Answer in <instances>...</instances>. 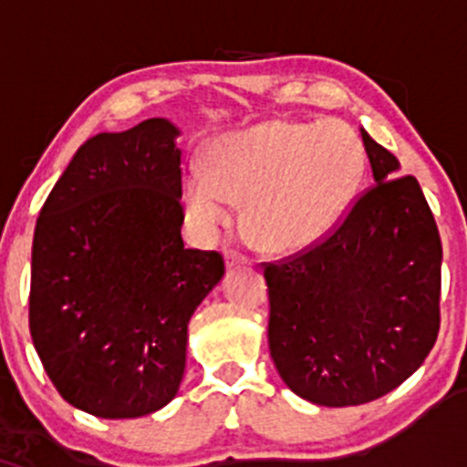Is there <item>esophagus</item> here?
<instances>
[{
  "label": "esophagus",
  "instance_id": "esophagus-1",
  "mask_svg": "<svg viewBox=\"0 0 467 467\" xmlns=\"http://www.w3.org/2000/svg\"><path fill=\"white\" fill-rule=\"evenodd\" d=\"M250 259L245 254H241V252H234V250H228L226 252V265L228 267H237V265H248Z\"/></svg>",
  "mask_w": 467,
  "mask_h": 467
}]
</instances>
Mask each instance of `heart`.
Masks as SVG:
<instances>
[{
  "mask_svg": "<svg viewBox=\"0 0 467 467\" xmlns=\"http://www.w3.org/2000/svg\"><path fill=\"white\" fill-rule=\"evenodd\" d=\"M367 151L347 122L267 120L213 144L211 169L182 180L186 217L203 237L230 226L245 197V223L278 250L305 248L340 222L360 189Z\"/></svg>",
  "mask_w": 467,
  "mask_h": 467,
  "instance_id": "1",
  "label": "heart"
}]
</instances>
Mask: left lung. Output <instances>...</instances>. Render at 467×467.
I'll return each instance as SVG.
<instances>
[{"instance_id":"obj_1","label":"left lung","mask_w":467,"mask_h":467,"mask_svg":"<svg viewBox=\"0 0 467 467\" xmlns=\"http://www.w3.org/2000/svg\"><path fill=\"white\" fill-rule=\"evenodd\" d=\"M360 133L375 184L318 244L264 264L276 371L298 398L334 409L398 389L439 334L435 217L420 182Z\"/></svg>"}]
</instances>
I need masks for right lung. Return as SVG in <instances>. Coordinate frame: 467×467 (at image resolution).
Instances as JSON below:
<instances>
[{
  "mask_svg": "<svg viewBox=\"0 0 467 467\" xmlns=\"http://www.w3.org/2000/svg\"><path fill=\"white\" fill-rule=\"evenodd\" d=\"M180 131L149 118L80 144L36 219L30 334L74 409L131 420L178 393L189 320L223 256L182 241Z\"/></svg>",
  "mask_w": 467,
  "mask_h": 467,
  "instance_id": "right-lung-1",
  "label": "right lung"
}]
</instances>
